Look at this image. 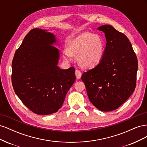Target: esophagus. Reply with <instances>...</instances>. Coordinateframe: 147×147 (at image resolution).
Segmentation results:
<instances>
[{
  "mask_svg": "<svg viewBox=\"0 0 147 147\" xmlns=\"http://www.w3.org/2000/svg\"><path fill=\"white\" fill-rule=\"evenodd\" d=\"M75 75H76V77L77 79H80L81 78L82 76V72L78 70H75Z\"/></svg>",
  "mask_w": 147,
  "mask_h": 147,
  "instance_id": "1",
  "label": "esophagus"
}]
</instances>
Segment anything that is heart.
<instances>
[{"mask_svg": "<svg viewBox=\"0 0 147 147\" xmlns=\"http://www.w3.org/2000/svg\"><path fill=\"white\" fill-rule=\"evenodd\" d=\"M104 51V43L99 35L84 32L70 42L68 50L64 53V58L70 61L72 56H78L79 64L82 67L91 69L99 64Z\"/></svg>", "mask_w": 147, "mask_h": 147, "instance_id": "obj_1", "label": "heart"}]
</instances>
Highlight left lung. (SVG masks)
Returning <instances> with one entry per match:
<instances>
[{"mask_svg":"<svg viewBox=\"0 0 147 147\" xmlns=\"http://www.w3.org/2000/svg\"><path fill=\"white\" fill-rule=\"evenodd\" d=\"M97 30L105 34L107 41L103 57L81 79L91 103L97 109L110 112L119 107L134 91L138 62L125 35L109 24Z\"/></svg>","mask_w":147,"mask_h":147,"instance_id":"left-lung-1","label":"left lung"}]
</instances>
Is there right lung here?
Here are the masks:
<instances>
[{
  "instance_id": "add662e5",
  "label": "right lung",
  "mask_w": 147,
  "mask_h": 147,
  "mask_svg": "<svg viewBox=\"0 0 147 147\" xmlns=\"http://www.w3.org/2000/svg\"><path fill=\"white\" fill-rule=\"evenodd\" d=\"M56 35L35 28L26 35L13 59L11 82L22 102L37 115L57 112L76 80L75 69L58 67Z\"/></svg>"
}]
</instances>
